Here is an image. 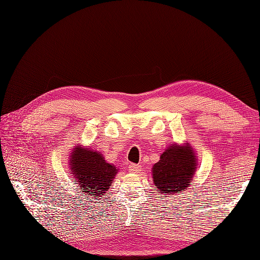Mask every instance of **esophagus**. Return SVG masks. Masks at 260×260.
<instances>
[{
  "label": "esophagus",
  "instance_id": "34e87169",
  "mask_svg": "<svg viewBox=\"0 0 260 260\" xmlns=\"http://www.w3.org/2000/svg\"><path fill=\"white\" fill-rule=\"evenodd\" d=\"M129 170L131 172H140L142 170V167H141V165H136V164H131L129 166Z\"/></svg>",
  "mask_w": 260,
  "mask_h": 260
}]
</instances>
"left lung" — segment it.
<instances>
[{
    "mask_svg": "<svg viewBox=\"0 0 260 260\" xmlns=\"http://www.w3.org/2000/svg\"><path fill=\"white\" fill-rule=\"evenodd\" d=\"M196 168V156L190 146L172 145L165 151L153 167V180L162 194L185 190Z\"/></svg>",
    "mask_w": 260,
    "mask_h": 260,
    "instance_id": "1",
    "label": "left lung"
}]
</instances>
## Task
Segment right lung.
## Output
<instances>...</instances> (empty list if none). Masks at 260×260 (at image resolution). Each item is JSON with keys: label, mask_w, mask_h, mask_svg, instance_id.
Instances as JSON below:
<instances>
[{"label": "right lung", "mask_w": 260, "mask_h": 260, "mask_svg": "<svg viewBox=\"0 0 260 260\" xmlns=\"http://www.w3.org/2000/svg\"><path fill=\"white\" fill-rule=\"evenodd\" d=\"M70 165L75 182H79L81 192L94 198L106 193L117 174L116 167L106 162L100 153L80 146L73 152Z\"/></svg>", "instance_id": "1"}]
</instances>
